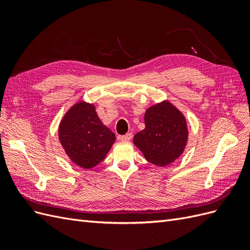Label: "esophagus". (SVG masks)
<instances>
[{
  "label": "esophagus",
  "instance_id": "1",
  "mask_svg": "<svg viewBox=\"0 0 250 250\" xmlns=\"http://www.w3.org/2000/svg\"><path fill=\"white\" fill-rule=\"evenodd\" d=\"M132 138V133L129 132V133H126L125 135H122V137H120V140L122 142H129Z\"/></svg>",
  "mask_w": 250,
  "mask_h": 250
}]
</instances>
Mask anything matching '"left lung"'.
Segmentation results:
<instances>
[{
	"mask_svg": "<svg viewBox=\"0 0 250 250\" xmlns=\"http://www.w3.org/2000/svg\"><path fill=\"white\" fill-rule=\"evenodd\" d=\"M145 129L133 143L146 160L158 167L170 165L183 154L188 141L187 121L174 105L164 101L145 112Z\"/></svg>",
	"mask_w": 250,
	"mask_h": 250,
	"instance_id": "8db88e82",
	"label": "left lung"
}]
</instances>
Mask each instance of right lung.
<instances>
[{
  "label": "right lung",
  "instance_id": "right-lung-1",
  "mask_svg": "<svg viewBox=\"0 0 250 250\" xmlns=\"http://www.w3.org/2000/svg\"><path fill=\"white\" fill-rule=\"evenodd\" d=\"M59 141L71 161L92 169L108 153L116 135L97 116L94 104L78 102L69 109L58 129Z\"/></svg>",
  "mask_w": 250,
  "mask_h": 250
}]
</instances>
